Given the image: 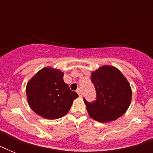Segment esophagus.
<instances>
[{
	"mask_svg": "<svg viewBox=\"0 0 153 153\" xmlns=\"http://www.w3.org/2000/svg\"><path fill=\"white\" fill-rule=\"evenodd\" d=\"M76 92L77 93H78V94H79V96H80V97H81L82 96V91H81V90H80V89H77V91H76Z\"/></svg>",
	"mask_w": 153,
	"mask_h": 153,
	"instance_id": "34e87169",
	"label": "esophagus"
}]
</instances>
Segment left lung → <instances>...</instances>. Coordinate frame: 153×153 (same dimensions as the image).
<instances>
[{"label": "left lung", "mask_w": 153, "mask_h": 153, "mask_svg": "<svg viewBox=\"0 0 153 153\" xmlns=\"http://www.w3.org/2000/svg\"><path fill=\"white\" fill-rule=\"evenodd\" d=\"M91 81L97 93L95 102L84 100L89 116L103 123L115 121L123 115L130 105V84L117 67L102 66L91 73Z\"/></svg>", "instance_id": "8db88e82"}]
</instances>
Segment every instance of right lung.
<instances>
[{"instance_id": "1", "label": "right lung", "mask_w": 153, "mask_h": 153, "mask_svg": "<svg viewBox=\"0 0 153 153\" xmlns=\"http://www.w3.org/2000/svg\"><path fill=\"white\" fill-rule=\"evenodd\" d=\"M63 72L46 67L39 70L26 86L27 100L31 109L44 118L54 120L69 112L79 97L63 81Z\"/></svg>"}]
</instances>
